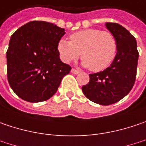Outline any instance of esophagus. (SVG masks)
I'll list each match as a JSON object with an SVG mask.
<instances>
[{"label":"esophagus","instance_id":"1","mask_svg":"<svg viewBox=\"0 0 146 146\" xmlns=\"http://www.w3.org/2000/svg\"><path fill=\"white\" fill-rule=\"evenodd\" d=\"M71 73H73V74H78V73H79V71H78V70H76V69H74V68H72Z\"/></svg>","mask_w":146,"mask_h":146}]
</instances>
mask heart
Masks as SVG:
<instances>
[{"instance_id": "heart-1", "label": "heart", "mask_w": 146, "mask_h": 146, "mask_svg": "<svg viewBox=\"0 0 146 146\" xmlns=\"http://www.w3.org/2000/svg\"><path fill=\"white\" fill-rule=\"evenodd\" d=\"M58 50L65 63L77 60L81 54L82 65L92 72H100L108 68L117 52L114 35L98 29H86L73 33L70 41L60 39Z\"/></svg>"}]
</instances>
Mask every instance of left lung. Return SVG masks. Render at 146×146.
Segmentation results:
<instances>
[{"label": "left lung", "instance_id": "obj_1", "mask_svg": "<svg viewBox=\"0 0 146 146\" xmlns=\"http://www.w3.org/2000/svg\"><path fill=\"white\" fill-rule=\"evenodd\" d=\"M117 42L116 55L107 68L89 74L90 81L82 86L83 94L100 105H111L125 97L134 86L139 53L135 38L119 24L106 23Z\"/></svg>", "mask_w": 146, "mask_h": 146}]
</instances>
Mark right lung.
Returning a JSON list of instances; mask_svg holds the SVG:
<instances>
[{"label": "right lung", "mask_w": 146, "mask_h": 146, "mask_svg": "<svg viewBox=\"0 0 146 146\" xmlns=\"http://www.w3.org/2000/svg\"><path fill=\"white\" fill-rule=\"evenodd\" d=\"M65 30L46 21H30L11 35L6 52L7 78L23 100L39 102L55 93L71 70L59 58L58 43Z\"/></svg>", "instance_id": "1"}]
</instances>
